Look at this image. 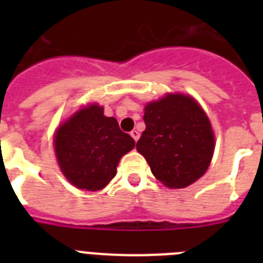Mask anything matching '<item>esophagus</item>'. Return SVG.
<instances>
[{"label": "esophagus", "instance_id": "obj_1", "mask_svg": "<svg viewBox=\"0 0 263 263\" xmlns=\"http://www.w3.org/2000/svg\"><path fill=\"white\" fill-rule=\"evenodd\" d=\"M130 136L133 137V139H134V141H136V142H137V141H138L139 133H138V132H137V130H132V132H130Z\"/></svg>", "mask_w": 263, "mask_h": 263}]
</instances>
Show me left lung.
<instances>
[{"mask_svg": "<svg viewBox=\"0 0 263 263\" xmlns=\"http://www.w3.org/2000/svg\"><path fill=\"white\" fill-rule=\"evenodd\" d=\"M146 129L137 152L168 188H184L205 174L215 152L210 118L191 96L167 93L145 106Z\"/></svg>", "mask_w": 263, "mask_h": 263, "instance_id": "obj_1", "label": "left lung"}]
</instances>
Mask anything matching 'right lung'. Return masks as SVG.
<instances>
[{
  "label": "right lung",
  "mask_w": 263,
  "mask_h": 263,
  "mask_svg": "<svg viewBox=\"0 0 263 263\" xmlns=\"http://www.w3.org/2000/svg\"><path fill=\"white\" fill-rule=\"evenodd\" d=\"M55 153L63 175L87 191L103 190L117 173L118 162L133 150L134 139L97 104L81 108L58 127Z\"/></svg>",
  "instance_id": "obj_1"
}]
</instances>
